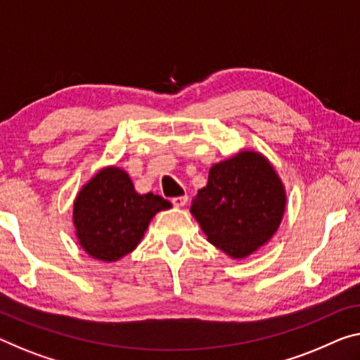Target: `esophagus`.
Returning <instances> with one entry per match:
<instances>
[{
    "label": "esophagus",
    "instance_id": "obj_1",
    "mask_svg": "<svg viewBox=\"0 0 360 360\" xmlns=\"http://www.w3.org/2000/svg\"><path fill=\"white\" fill-rule=\"evenodd\" d=\"M186 202H188V196H176V198H172V204H174L175 207H184Z\"/></svg>",
    "mask_w": 360,
    "mask_h": 360
}]
</instances>
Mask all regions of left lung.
<instances>
[{"mask_svg":"<svg viewBox=\"0 0 360 360\" xmlns=\"http://www.w3.org/2000/svg\"><path fill=\"white\" fill-rule=\"evenodd\" d=\"M286 190L262 153L243 149L209 170L190 212L207 241L231 259H245L269 243L281 224Z\"/></svg>","mask_w":360,"mask_h":360,"instance_id":"1","label":"left lung"}]
</instances>
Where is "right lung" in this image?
I'll use <instances>...</instances> for the list:
<instances>
[{
    "instance_id": "add662e5",
    "label": "right lung",
    "mask_w": 360,
    "mask_h": 360,
    "mask_svg": "<svg viewBox=\"0 0 360 360\" xmlns=\"http://www.w3.org/2000/svg\"><path fill=\"white\" fill-rule=\"evenodd\" d=\"M170 207L162 196L140 195L124 169L108 165L77 193L72 222L88 256L115 262L136 250L151 219Z\"/></svg>"
}]
</instances>
